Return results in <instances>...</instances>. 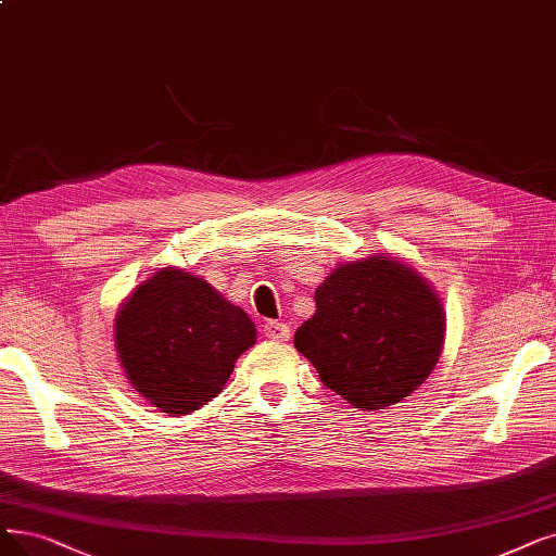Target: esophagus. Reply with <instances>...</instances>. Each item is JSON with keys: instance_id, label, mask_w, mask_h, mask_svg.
I'll use <instances>...</instances> for the list:
<instances>
[{"instance_id": "34e87169", "label": "esophagus", "mask_w": 556, "mask_h": 556, "mask_svg": "<svg viewBox=\"0 0 556 556\" xmlns=\"http://www.w3.org/2000/svg\"><path fill=\"white\" fill-rule=\"evenodd\" d=\"M290 336H292L290 326L282 324V321H266L264 324V338L276 340V342H287V340H290Z\"/></svg>"}]
</instances>
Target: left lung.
Segmentation results:
<instances>
[{
    "label": "left lung",
    "mask_w": 556,
    "mask_h": 556,
    "mask_svg": "<svg viewBox=\"0 0 556 556\" xmlns=\"http://www.w3.org/2000/svg\"><path fill=\"white\" fill-rule=\"evenodd\" d=\"M294 336L321 383L363 410H383L429 379L445 344V309L410 264L386 255L340 264Z\"/></svg>",
    "instance_id": "obj_1"
}]
</instances>
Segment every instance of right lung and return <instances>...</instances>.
I'll use <instances>...</instances> for the list:
<instances>
[{
	"label": "right lung",
	"mask_w": 556,
	"mask_h": 556,
	"mask_svg": "<svg viewBox=\"0 0 556 556\" xmlns=\"http://www.w3.org/2000/svg\"><path fill=\"white\" fill-rule=\"evenodd\" d=\"M255 336V324L241 307L175 266L139 285L114 324L127 381L170 415H189L212 402Z\"/></svg>",
	"instance_id": "obj_1"
}]
</instances>
